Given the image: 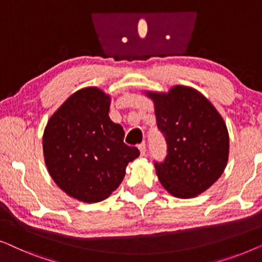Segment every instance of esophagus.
<instances>
[{"label": "esophagus", "mask_w": 262, "mask_h": 262, "mask_svg": "<svg viewBox=\"0 0 262 262\" xmlns=\"http://www.w3.org/2000/svg\"><path fill=\"white\" fill-rule=\"evenodd\" d=\"M138 148L140 150V154H141V156H145V154H146V143L145 142L140 143V145L138 146Z\"/></svg>", "instance_id": "34e87169"}]
</instances>
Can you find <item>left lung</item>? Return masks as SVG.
Wrapping results in <instances>:
<instances>
[{
    "instance_id": "obj_1",
    "label": "left lung",
    "mask_w": 262,
    "mask_h": 262,
    "mask_svg": "<svg viewBox=\"0 0 262 262\" xmlns=\"http://www.w3.org/2000/svg\"><path fill=\"white\" fill-rule=\"evenodd\" d=\"M154 102L157 123L167 143V156L154 163L169 193L192 198L222 174L229 156L226 123L197 90L176 85L167 94L146 93Z\"/></svg>"
}]
</instances>
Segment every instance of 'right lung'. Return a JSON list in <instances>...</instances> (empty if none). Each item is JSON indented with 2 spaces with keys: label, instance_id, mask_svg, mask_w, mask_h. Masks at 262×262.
<instances>
[{
  "label": "right lung",
  "instance_id": "1",
  "mask_svg": "<svg viewBox=\"0 0 262 262\" xmlns=\"http://www.w3.org/2000/svg\"><path fill=\"white\" fill-rule=\"evenodd\" d=\"M110 96L84 88L62 103L42 136L45 164L60 189L76 200L97 203L112 194L126 167L140 156L123 142L124 130L109 117Z\"/></svg>",
  "mask_w": 262,
  "mask_h": 262
}]
</instances>
